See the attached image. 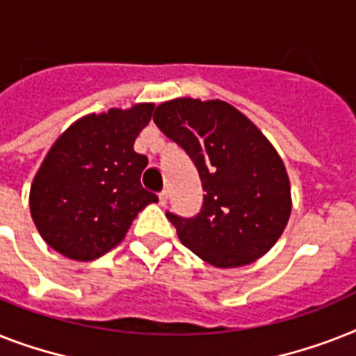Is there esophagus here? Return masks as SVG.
Here are the masks:
<instances>
[{"label":"esophagus","mask_w":356,"mask_h":356,"mask_svg":"<svg viewBox=\"0 0 356 356\" xmlns=\"http://www.w3.org/2000/svg\"><path fill=\"white\" fill-rule=\"evenodd\" d=\"M159 203L163 204V207L168 203V192H166V190H163V192L159 193Z\"/></svg>","instance_id":"34e87169"}]
</instances>
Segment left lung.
<instances>
[{
    "label": "left lung",
    "mask_w": 356,
    "mask_h": 356,
    "mask_svg": "<svg viewBox=\"0 0 356 356\" xmlns=\"http://www.w3.org/2000/svg\"><path fill=\"white\" fill-rule=\"evenodd\" d=\"M153 122L190 155L207 192L195 218L166 213L181 243L219 268L265 256L293 210L287 170L270 140L218 98H173L155 109Z\"/></svg>",
    "instance_id": "left-lung-1"
}]
</instances>
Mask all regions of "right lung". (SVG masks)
<instances>
[{
	"instance_id": "right-lung-1",
	"label": "right lung",
	"mask_w": 356,
	"mask_h": 356,
	"mask_svg": "<svg viewBox=\"0 0 356 356\" xmlns=\"http://www.w3.org/2000/svg\"><path fill=\"white\" fill-rule=\"evenodd\" d=\"M155 104L78 118L56 138L34 175L31 216L43 241L74 261L117 247L155 193L140 184L146 155L133 149Z\"/></svg>"
}]
</instances>
